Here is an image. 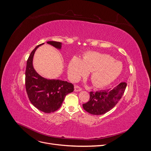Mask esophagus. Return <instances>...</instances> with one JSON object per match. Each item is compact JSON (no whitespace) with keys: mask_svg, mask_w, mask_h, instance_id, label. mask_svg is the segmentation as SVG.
Masks as SVG:
<instances>
[{"mask_svg":"<svg viewBox=\"0 0 151 151\" xmlns=\"http://www.w3.org/2000/svg\"><path fill=\"white\" fill-rule=\"evenodd\" d=\"M82 90V88H80L79 86L76 85L74 86V91L75 92H79V91H81Z\"/></svg>","mask_w":151,"mask_h":151,"instance_id":"1","label":"esophagus"}]
</instances>
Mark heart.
<instances>
[{"mask_svg": "<svg viewBox=\"0 0 151 151\" xmlns=\"http://www.w3.org/2000/svg\"><path fill=\"white\" fill-rule=\"evenodd\" d=\"M122 69L120 62L114 60L108 55L96 52L86 53L83 60L76 57L72 58L68 65V74L72 80H78L91 71V81L97 87L110 84L120 75Z\"/></svg>", "mask_w": 151, "mask_h": 151, "instance_id": "b5f03b06", "label": "heart"}]
</instances>
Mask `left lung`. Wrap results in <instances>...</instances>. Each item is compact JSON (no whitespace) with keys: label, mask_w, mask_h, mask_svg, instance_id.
<instances>
[{"label":"left lung","mask_w":151,"mask_h":151,"mask_svg":"<svg viewBox=\"0 0 151 151\" xmlns=\"http://www.w3.org/2000/svg\"><path fill=\"white\" fill-rule=\"evenodd\" d=\"M127 87L126 83H121L113 89L90 92L89 101L83 104L87 112L94 115H103L115 106L122 98Z\"/></svg>","instance_id":"obj_1"}]
</instances>
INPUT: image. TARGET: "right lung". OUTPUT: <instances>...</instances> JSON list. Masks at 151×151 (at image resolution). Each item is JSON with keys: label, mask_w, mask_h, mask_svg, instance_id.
Wrapping results in <instances>:
<instances>
[{"label": "right lung", "mask_w": 151, "mask_h": 151, "mask_svg": "<svg viewBox=\"0 0 151 151\" xmlns=\"http://www.w3.org/2000/svg\"><path fill=\"white\" fill-rule=\"evenodd\" d=\"M58 50L62 43L54 41L47 42ZM40 44L31 52L27 60L25 84L27 94L33 106L44 113L55 111L60 108L66 95L74 91V85L60 79H48L39 75L33 65L35 51Z\"/></svg>", "instance_id": "1"}]
</instances>
